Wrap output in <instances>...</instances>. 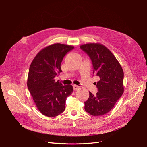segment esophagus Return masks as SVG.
<instances>
[{
    "instance_id": "esophagus-1",
    "label": "esophagus",
    "mask_w": 147,
    "mask_h": 147,
    "mask_svg": "<svg viewBox=\"0 0 147 147\" xmlns=\"http://www.w3.org/2000/svg\"><path fill=\"white\" fill-rule=\"evenodd\" d=\"M79 88H80V87H79V86H76V85H73V89H74V91H77V90H78Z\"/></svg>"
}]
</instances>
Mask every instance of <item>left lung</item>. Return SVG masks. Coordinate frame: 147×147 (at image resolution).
Listing matches in <instances>:
<instances>
[{
    "instance_id": "8db88e82",
    "label": "left lung",
    "mask_w": 147,
    "mask_h": 147,
    "mask_svg": "<svg viewBox=\"0 0 147 147\" xmlns=\"http://www.w3.org/2000/svg\"><path fill=\"white\" fill-rule=\"evenodd\" d=\"M90 56L93 65V74L99 77L95 83L98 92L84 102L85 110L92 116L108 113L124 92V73L115 56L106 47L99 43H90L80 46Z\"/></svg>"
}]
</instances>
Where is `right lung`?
<instances>
[{"mask_svg":"<svg viewBox=\"0 0 147 147\" xmlns=\"http://www.w3.org/2000/svg\"><path fill=\"white\" fill-rule=\"evenodd\" d=\"M71 45L54 44L40 51L30 65L27 87L38 109L52 117L66 109L67 98L71 95V85L63 86L54 78L62 72L61 63L66 54L73 49Z\"/></svg>","mask_w":147,"mask_h":147,"instance_id":"add662e5","label":"right lung"}]
</instances>
